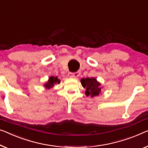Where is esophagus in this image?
<instances>
[{
    "instance_id": "34e87169",
    "label": "esophagus",
    "mask_w": 148,
    "mask_h": 148,
    "mask_svg": "<svg viewBox=\"0 0 148 148\" xmlns=\"http://www.w3.org/2000/svg\"><path fill=\"white\" fill-rule=\"evenodd\" d=\"M80 71L74 72V73H72V72H70V73L68 74V76H69L70 78H77V77H78L79 76H80Z\"/></svg>"
}]
</instances>
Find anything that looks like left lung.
Masks as SVG:
<instances>
[{"instance_id": "left-lung-1", "label": "left lung", "mask_w": 148, "mask_h": 148, "mask_svg": "<svg viewBox=\"0 0 148 148\" xmlns=\"http://www.w3.org/2000/svg\"><path fill=\"white\" fill-rule=\"evenodd\" d=\"M81 84L84 88H86L85 94L91 98L98 96L101 93V84L97 81L95 78H86L81 79Z\"/></svg>"}]
</instances>
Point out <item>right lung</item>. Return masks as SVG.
<instances>
[{
	"instance_id": "add662e5",
	"label": "right lung",
	"mask_w": 148,
	"mask_h": 148,
	"mask_svg": "<svg viewBox=\"0 0 148 148\" xmlns=\"http://www.w3.org/2000/svg\"><path fill=\"white\" fill-rule=\"evenodd\" d=\"M60 80L58 78V77H54V76H50L47 82L44 84V86H45L46 89H50L52 87L54 86V84H60Z\"/></svg>"
}]
</instances>
